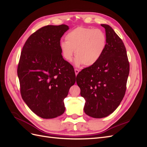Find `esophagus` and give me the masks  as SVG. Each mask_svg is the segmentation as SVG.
I'll use <instances>...</instances> for the list:
<instances>
[{
    "instance_id": "1",
    "label": "esophagus",
    "mask_w": 147,
    "mask_h": 147,
    "mask_svg": "<svg viewBox=\"0 0 147 147\" xmlns=\"http://www.w3.org/2000/svg\"><path fill=\"white\" fill-rule=\"evenodd\" d=\"M79 72H80V70L78 69H75V74L76 75H77V74L79 73Z\"/></svg>"
}]
</instances>
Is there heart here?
<instances>
[{
  "mask_svg": "<svg viewBox=\"0 0 147 147\" xmlns=\"http://www.w3.org/2000/svg\"><path fill=\"white\" fill-rule=\"evenodd\" d=\"M65 40L59 45L62 55L67 61L70 62L75 51L76 67L83 64L86 66L95 64L103 55L107 45L106 35L101 29L83 27L67 34Z\"/></svg>",
  "mask_w": 147,
  "mask_h": 147,
  "instance_id": "heart-1",
  "label": "heart"
}]
</instances>
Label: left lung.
Wrapping results in <instances>:
<instances>
[{
	"instance_id": "obj_1",
	"label": "left lung",
	"mask_w": 147,
	"mask_h": 147,
	"mask_svg": "<svg viewBox=\"0 0 147 147\" xmlns=\"http://www.w3.org/2000/svg\"><path fill=\"white\" fill-rule=\"evenodd\" d=\"M107 45L99 60L77 75L80 95L85 100L84 112L88 116L102 118L117 109L125 94L129 73L126 48L122 40L107 24Z\"/></svg>"
}]
</instances>
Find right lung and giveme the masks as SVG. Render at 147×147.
<instances>
[{"mask_svg":"<svg viewBox=\"0 0 147 147\" xmlns=\"http://www.w3.org/2000/svg\"><path fill=\"white\" fill-rule=\"evenodd\" d=\"M69 29L65 24L44 26L28 38L21 53L17 72L22 98L42 118L64 113V99L75 83L74 70L63 59L59 47Z\"/></svg>","mask_w":147,"mask_h":147,"instance_id":"obj_1","label":"right lung"}]
</instances>
